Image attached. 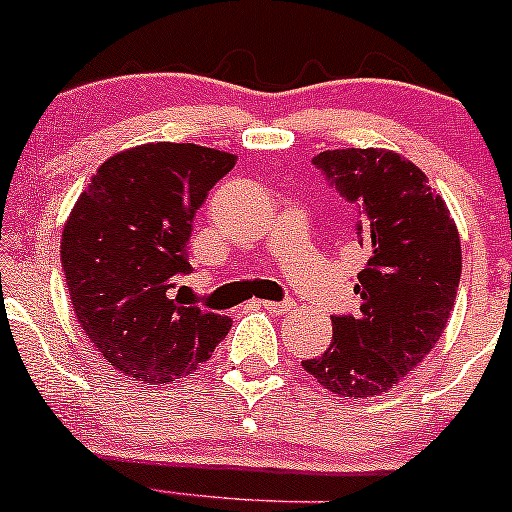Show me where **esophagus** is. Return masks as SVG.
Masks as SVG:
<instances>
[{"label": "esophagus", "mask_w": 512, "mask_h": 512, "mask_svg": "<svg viewBox=\"0 0 512 512\" xmlns=\"http://www.w3.org/2000/svg\"><path fill=\"white\" fill-rule=\"evenodd\" d=\"M256 305H261L263 310H268V313H286V310L293 308V300H256Z\"/></svg>", "instance_id": "1"}]
</instances>
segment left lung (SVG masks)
<instances>
[{
    "label": "left lung",
    "instance_id": "8db88e82",
    "mask_svg": "<svg viewBox=\"0 0 512 512\" xmlns=\"http://www.w3.org/2000/svg\"><path fill=\"white\" fill-rule=\"evenodd\" d=\"M313 165L357 204V234L370 258L355 283L360 315L333 318L330 347L303 367L337 397H379L446 330L461 281L456 221L429 177L394 150H325Z\"/></svg>",
    "mask_w": 512,
    "mask_h": 512
}]
</instances>
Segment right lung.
Wrapping results in <instances>:
<instances>
[{
    "instance_id": "1",
    "label": "right lung",
    "mask_w": 512,
    "mask_h": 512,
    "mask_svg": "<svg viewBox=\"0 0 512 512\" xmlns=\"http://www.w3.org/2000/svg\"><path fill=\"white\" fill-rule=\"evenodd\" d=\"M236 155L192 142L128 147L98 167L61 231L78 325L105 362L145 384L194 374L231 318L170 298L207 192Z\"/></svg>"
}]
</instances>
